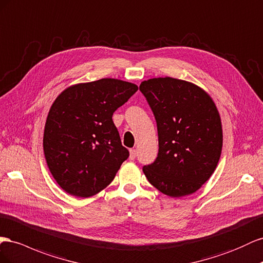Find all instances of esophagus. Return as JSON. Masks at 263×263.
Returning a JSON list of instances; mask_svg holds the SVG:
<instances>
[{"instance_id":"esophagus-1","label":"esophagus","mask_w":263,"mask_h":263,"mask_svg":"<svg viewBox=\"0 0 263 263\" xmlns=\"http://www.w3.org/2000/svg\"><path fill=\"white\" fill-rule=\"evenodd\" d=\"M136 157H137V149L131 148V149H130V155H129V159H130L131 161H133L134 159H136Z\"/></svg>"}]
</instances>
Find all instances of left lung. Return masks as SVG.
<instances>
[{
    "label": "left lung",
    "instance_id": "1",
    "mask_svg": "<svg viewBox=\"0 0 263 263\" xmlns=\"http://www.w3.org/2000/svg\"><path fill=\"white\" fill-rule=\"evenodd\" d=\"M159 132V154L143 172L156 190L178 198L213 175L222 148V125L213 98L193 82L159 77L141 82Z\"/></svg>",
    "mask_w": 263,
    "mask_h": 263
}]
</instances>
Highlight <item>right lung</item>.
Returning <instances> with one entry per match:
<instances>
[{"instance_id": "1", "label": "right lung", "mask_w": 263, "mask_h": 263, "mask_svg": "<svg viewBox=\"0 0 263 263\" xmlns=\"http://www.w3.org/2000/svg\"><path fill=\"white\" fill-rule=\"evenodd\" d=\"M137 90L132 82L102 78L71 85L52 102L44 129V154L66 193L87 198L114 181L129 151L112 116Z\"/></svg>"}]
</instances>
